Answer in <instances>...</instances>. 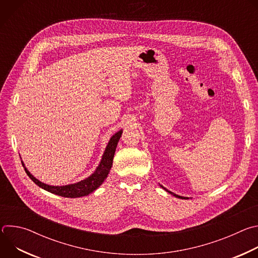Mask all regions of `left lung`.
<instances>
[{"mask_svg":"<svg viewBox=\"0 0 258 258\" xmlns=\"http://www.w3.org/2000/svg\"><path fill=\"white\" fill-rule=\"evenodd\" d=\"M161 187H162V186H161ZM162 188H163V187H162ZM163 189H164V190H165V191H166V192H168V193H170V194H172V195H173V196H175V197H176V198H181V199H187V197H181V196H178V195H175V194H174V193H172V192H169V191H168V190H166V189H165V188H163Z\"/></svg>","mask_w":258,"mask_h":258,"instance_id":"obj_1","label":"left lung"}]
</instances>
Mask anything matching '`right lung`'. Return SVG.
<instances>
[{"label": "right lung", "instance_id": "1", "mask_svg": "<svg viewBox=\"0 0 258 258\" xmlns=\"http://www.w3.org/2000/svg\"><path fill=\"white\" fill-rule=\"evenodd\" d=\"M121 134H122V131H119L111 139H110L106 147V150L104 152V155L102 157V160L99 166L97 167V169L94 171V173L89 177H87L86 179L81 180L77 183H72V185H67L62 187L49 186L40 181L39 179H36L35 177H33V175L30 174V172L26 168H25V171L34 183H36L39 187H41L42 189L50 193H53L62 197H66V198H79V197L87 196L102 185V182L107 177L110 169H111L116 146L121 137Z\"/></svg>", "mask_w": 258, "mask_h": 258}]
</instances>
